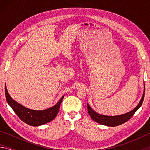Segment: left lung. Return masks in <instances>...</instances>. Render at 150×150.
I'll use <instances>...</instances> for the list:
<instances>
[{"instance_id": "8db88e82", "label": "left lung", "mask_w": 150, "mask_h": 150, "mask_svg": "<svg viewBox=\"0 0 150 150\" xmlns=\"http://www.w3.org/2000/svg\"><path fill=\"white\" fill-rule=\"evenodd\" d=\"M145 88V87H144ZM144 95H145V88H144V94L142 95V97L141 98L140 101L138 105H137L135 108H134L132 110L129 112L128 113L124 114V115H118V116H105L101 115L95 112L92 108H91L88 104L87 103V110L90 116L93 120H95L96 122L103 124V125L108 126H116L120 124H123L126 122L132 117V116L135 114L137 110L142 105V103L144 101Z\"/></svg>"}]
</instances>
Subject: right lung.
Listing matches in <instances>:
<instances>
[{
	"mask_svg": "<svg viewBox=\"0 0 150 150\" xmlns=\"http://www.w3.org/2000/svg\"><path fill=\"white\" fill-rule=\"evenodd\" d=\"M5 96L7 103L11 106L12 110L16 114L20 120L32 126L42 125L54 120L59 112L60 105L64 97L63 95L59 102L50 108L44 110H34L24 107L12 99L7 91L6 85H5Z\"/></svg>",
	"mask_w": 150,
	"mask_h": 150,
	"instance_id": "1",
	"label": "right lung"
}]
</instances>
